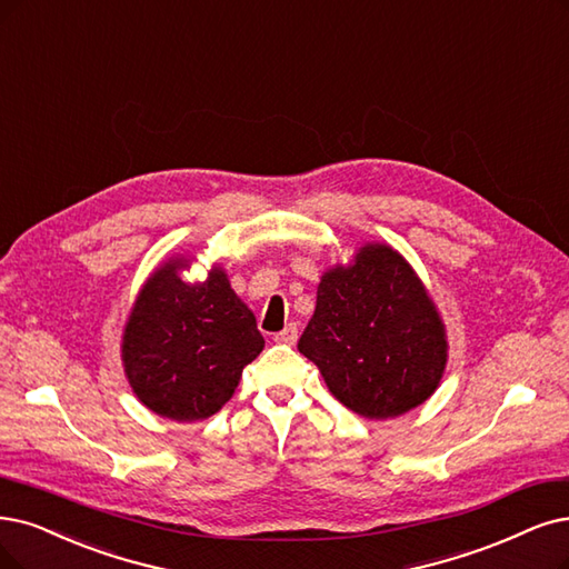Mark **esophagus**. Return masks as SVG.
<instances>
[{"instance_id": "obj_1", "label": "esophagus", "mask_w": 569, "mask_h": 569, "mask_svg": "<svg viewBox=\"0 0 569 569\" xmlns=\"http://www.w3.org/2000/svg\"><path fill=\"white\" fill-rule=\"evenodd\" d=\"M273 340H277L279 345H296L298 342V326L288 323L281 332L273 335Z\"/></svg>"}]
</instances>
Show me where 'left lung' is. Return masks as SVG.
I'll return each instance as SVG.
<instances>
[{"mask_svg": "<svg viewBox=\"0 0 569 569\" xmlns=\"http://www.w3.org/2000/svg\"><path fill=\"white\" fill-rule=\"evenodd\" d=\"M298 349L342 406L387 419L436 391L448 347L422 281L393 248L372 243L321 279Z\"/></svg>", "mask_w": 569, "mask_h": 569, "instance_id": "8db88e82", "label": "left lung"}]
</instances>
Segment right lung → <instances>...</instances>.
I'll list each match as a JSON object with an SVG mask.
<instances>
[{
  "label": "right lung",
  "instance_id": "add662e5",
  "mask_svg": "<svg viewBox=\"0 0 569 569\" xmlns=\"http://www.w3.org/2000/svg\"><path fill=\"white\" fill-rule=\"evenodd\" d=\"M180 267L187 262L163 264L140 290L123 332V368L152 412L197 422L229 401L264 340L224 271L189 286Z\"/></svg>",
  "mask_w": 569,
  "mask_h": 569
}]
</instances>
